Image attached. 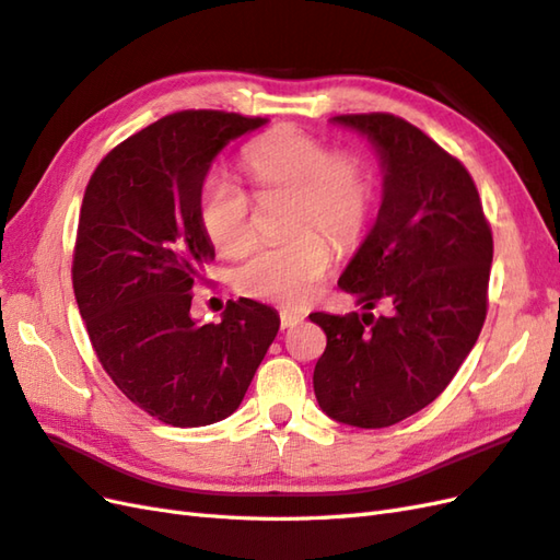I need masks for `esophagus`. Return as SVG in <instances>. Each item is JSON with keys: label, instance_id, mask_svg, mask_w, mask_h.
Instances as JSON below:
<instances>
[{"label": "esophagus", "instance_id": "esophagus-1", "mask_svg": "<svg viewBox=\"0 0 560 560\" xmlns=\"http://www.w3.org/2000/svg\"><path fill=\"white\" fill-rule=\"evenodd\" d=\"M279 319H281V328H291V326H295V324L303 322V314H295V312H281V314H279Z\"/></svg>", "mask_w": 560, "mask_h": 560}]
</instances>
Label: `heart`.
Listing matches in <instances>:
<instances>
[{
	"label": "heart",
	"instance_id": "obj_1",
	"mask_svg": "<svg viewBox=\"0 0 560 560\" xmlns=\"http://www.w3.org/2000/svg\"><path fill=\"white\" fill-rule=\"evenodd\" d=\"M241 165L257 196L291 194L293 238L253 253L234 271L236 291L283 307H303L319 293L331 269V246L325 240L348 248L364 234L374 208L371 170L357 153L334 151L298 127H277L253 139L241 153ZM198 222L222 255H238L255 238L250 196L224 175H208L200 184Z\"/></svg>",
	"mask_w": 560,
	"mask_h": 560
}]
</instances>
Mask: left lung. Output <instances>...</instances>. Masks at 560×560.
Listing matches in <instances>:
<instances>
[{
  "mask_svg": "<svg viewBox=\"0 0 560 560\" xmlns=\"http://www.w3.org/2000/svg\"><path fill=\"white\" fill-rule=\"evenodd\" d=\"M385 179L378 220L338 285L366 310L310 319L326 334L314 395L328 417L388 428L447 388L487 317L492 229L464 163L393 113H350Z\"/></svg>",
  "mask_w": 560,
  "mask_h": 560,
  "instance_id": "8db88e82",
  "label": "left lung"
}]
</instances>
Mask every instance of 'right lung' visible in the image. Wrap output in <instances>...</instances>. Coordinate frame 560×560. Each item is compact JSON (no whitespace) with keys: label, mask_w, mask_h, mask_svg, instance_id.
<instances>
[{"label":"right lung","mask_w":560,"mask_h":560,"mask_svg":"<svg viewBox=\"0 0 560 560\" xmlns=\"http://www.w3.org/2000/svg\"><path fill=\"white\" fill-rule=\"evenodd\" d=\"M265 125L226 110H179L108 151L84 189L73 291L110 381L153 419L198 428L241 405L279 331L277 312L229 300L220 324L191 319L214 248L198 189L226 141Z\"/></svg>","instance_id":"right-lung-1"}]
</instances>
